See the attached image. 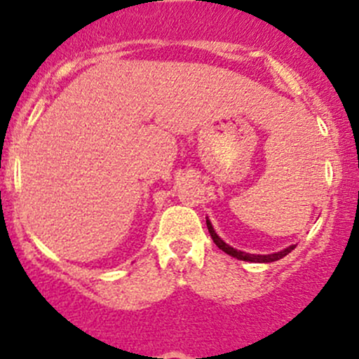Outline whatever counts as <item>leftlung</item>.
Listing matches in <instances>:
<instances>
[{"label": "left lung", "instance_id": "obj_1", "mask_svg": "<svg viewBox=\"0 0 359 359\" xmlns=\"http://www.w3.org/2000/svg\"><path fill=\"white\" fill-rule=\"evenodd\" d=\"M206 227H208L210 236H212L213 243H215L217 247L222 250V252H226L227 255L234 257V259H238V260H245V262H260V264L276 262V260L283 259L285 255H288V253H290L292 250L297 247V245H290V247L280 250V252L267 253V255H260V253H247V252H241V250L233 248V247H231V245H227L226 241H224L222 238H220L219 234L215 233V229H213V226H212V222H210V220H208V217H206Z\"/></svg>", "mask_w": 359, "mask_h": 359}]
</instances>
